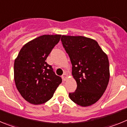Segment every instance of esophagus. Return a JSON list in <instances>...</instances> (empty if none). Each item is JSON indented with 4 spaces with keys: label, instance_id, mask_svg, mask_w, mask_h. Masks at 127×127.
I'll return each mask as SVG.
<instances>
[{
    "label": "esophagus",
    "instance_id": "esophagus-1",
    "mask_svg": "<svg viewBox=\"0 0 127 127\" xmlns=\"http://www.w3.org/2000/svg\"><path fill=\"white\" fill-rule=\"evenodd\" d=\"M62 79L64 81H66L67 79V77H68V76H67V74L66 73H64V74L62 75Z\"/></svg>",
    "mask_w": 127,
    "mask_h": 127
}]
</instances>
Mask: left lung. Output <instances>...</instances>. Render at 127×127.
I'll use <instances>...</instances> for the list:
<instances>
[{
  "instance_id": "8db88e82",
  "label": "left lung",
  "mask_w": 127,
  "mask_h": 127,
  "mask_svg": "<svg viewBox=\"0 0 127 127\" xmlns=\"http://www.w3.org/2000/svg\"><path fill=\"white\" fill-rule=\"evenodd\" d=\"M63 46L69 55L72 74L77 88L69 97L77 105L86 107L97 102L109 81L107 55L94 39L83 36L62 35Z\"/></svg>"
}]
</instances>
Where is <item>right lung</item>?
Masks as SVG:
<instances>
[{"mask_svg":"<svg viewBox=\"0 0 127 127\" xmlns=\"http://www.w3.org/2000/svg\"><path fill=\"white\" fill-rule=\"evenodd\" d=\"M61 35H43L25 44L14 60L16 86L23 98L39 105L51 99L62 80L46 63Z\"/></svg>","mask_w":127,"mask_h":127,"instance_id":"right-lung-1","label":"right lung"}]
</instances>
